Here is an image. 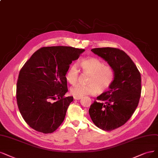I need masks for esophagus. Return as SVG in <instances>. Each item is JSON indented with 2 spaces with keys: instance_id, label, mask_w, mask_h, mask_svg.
Returning a JSON list of instances; mask_svg holds the SVG:
<instances>
[{
  "instance_id": "esophagus-1",
  "label": "esophagus",
  "mask_w": 158,
  "mask_h": 158,
  "mask_svg": "<svg viewBox=\"0 0 158 158\" xmlns=\"http://www.w3.org/2000/svg\"><path fill=\"white\" fill-rule=\"evenodd\" d=\"M73 98H74V100H80V99H81V97H77V96H73Z\"/></svg>"
}]
</instances>
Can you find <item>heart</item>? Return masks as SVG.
<instances>
[{"instance_id": "heart-1", "label": "heart", "mask_w": 158, "mask_h": 158, "mask_svg": "<svg viewBox=\"0 0 158 158\" xmlns=\"http://www.w3.org/2000/svg\"><path fill=\"white\" fill-rule=\"evenodd\" d=\"M82 72L89 74L86 85H77L70 89L73 96L83 97L86 95H95L98 92L103 93L109 89L114 80L113 69L106 66L100 60L96 58H85L79 63ZM66 79L70 85L77 82L79 71L75 65L70 66L66 72Z\"/></svg>"}]
</instances>
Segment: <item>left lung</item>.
Listing matches in <instances>:
<instances>
[{"label": "left lung", "instance_id": "left-lung-1", "mask_svg": "<svg viewBox=\"0 0 158 158\" xmlns=\"http://www.w3.org/2000/svg\"><path fill=\"white\" fill-rule=\"evenodd\" d=\"M91 51L107 62L114 77L109 90L97 97L100 102L94 101L89 113L98 127L112 131L124 125L135 112L141 93V73L122 50L102 48Z\"/></svg>", "mask_w": 158, "mask_h": 158}]
</instances>
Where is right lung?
I'll return each mask as SVG.
<instances>
[{"label":"right lung","instance_id":"right-lung-1","mask_svg":"<svg viewBox=\"0 0 158 158\" xmlns=\"http://www.w3.org/2000/svg\"><path fill=\"white\" fill-rule=\"evenodd\" d=\"M84 51L68 46L44 47L21 69L17 103L22 117L34 130L51 133L63 122L73 100V96L64 97L68 90L66 72ZM55 99L56 102H52Z\"/></svg>","mask_w":158,"mask_h":158}]
</instances>
